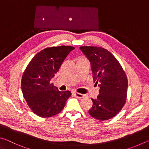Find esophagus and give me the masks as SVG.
Listing matches in <instances>:
<instances>
[{"label":"esophagus","mask_w":149,"mask_h":149,"mask_svg":"<svg viewBox=\"0 0 149 149\" xmlns=\"http://www.w3.org/2000/svg\"><path fill=\"white\" fill-rule=\"evenodd\" d=\"M75 97H77V98H79V99H82V98L85 97V95L81 94V93H75Z\"/></svg>","instance_id":"34e87169"}]
</instances>
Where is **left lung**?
Wrapping results in <instances>:
<instances>
[{
	"label": "left lung",
	"mask_w": 149,
	"mask_h": 149,
	"mask_svg": "<svg viewBox=\"0 0 149 149\" xmlns=\"http://www.w3.org/2000/svg\"><path fill=\"white\" fill-rule=\"evenodd\" d=\"M80 49L89 60L93 79L100 87L97 99L91 98L89 114L101 121L111 119L125 104L128 84L125 72L114 55L104 48L82 46Z\"/></svg>",
	"instance_id": "obj_1"
}]
</instances>
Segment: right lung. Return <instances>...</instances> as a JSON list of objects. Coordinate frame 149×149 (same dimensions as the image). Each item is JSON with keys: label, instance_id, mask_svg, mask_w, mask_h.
<instances>
[{"label": "right lung", "instance_id": "obj_1", "mask_svg": "<svg viewBox=\"0 0 149 149\" xmlns=\"http://www.w3.org/2000/svg\"><path fill=\"white\" fill-rule=\"evenodd\" d=\"M74 49L64 45L45 48L35 55L24 70L22 93L30 109L38 116L49 118L58 114L72 95L70 91H58L50 80Z\"/></svg>", "mask_w": 149, "mask_h": 149}]
</instances>
